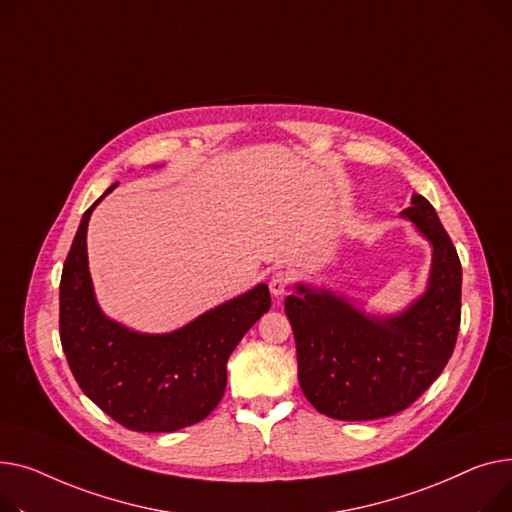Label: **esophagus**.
I'll list each match as a JSON object with an SVG mask.
<instances>
[{
    "mask_svg": "<svg viewBox=\"0 0 512 512\" xmlns=\"http://www.w3.org/2000/svg\"><path fill=\"white\" fill-rule=\"evenodd\" d=\"M289 285H291V277H289V273H285V270H275L273 277H270V281H268L270 293H273L275 297L283 295L289 289Z\"/></svg>",
    "mask_w": 512,
    "mask_h": 512,
    "instance_id": "esophagus-1",
    "label": "esophagus"
}]
</instances>
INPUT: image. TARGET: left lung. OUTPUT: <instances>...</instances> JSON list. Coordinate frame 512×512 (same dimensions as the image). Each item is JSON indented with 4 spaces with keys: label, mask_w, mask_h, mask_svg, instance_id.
Returning a JSON list of instances; mask_svg holds the SVG:
<instances>
[{
    "label": "left lung",
    "mask_w": 512,
    "mask_h": 512,
    "mask_svg": "<svg viewBox=\"0 0 512 512\" xmlns=\"http://www.w3.org/2000/svg\"><path fill=\"white\" fill-rule=\"evenodd\" d=\"M403 217L432 244L428 291L395 318H370L343 297L297 285L285 299L306 399L324 415L366 422L422 397L453 355L461 326V260L434 206L413 194Z\"/></svg>",
    "instance_id": "obj_1"
}]
</instances>
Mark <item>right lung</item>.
Segmentation results:
<instances>
[{
	"label": "right lung",
	"mask_w": 512,
	"mask_h": 512,
	"mask_svg": "<svg viewBox=\"0 0 512 512\" xmlns=\"http://www.w3.org/2000/svg\"><path fill=\"white\" fill-rule=\"evenodd\" d=\"M80 227L59 283V339L82 393L134 432H175L213 411L227 386V359L270 308L264 283L169 335H140L103 316L88 275Z\"/></svg>",
	"instance_id": "1"
}]
</instances>
